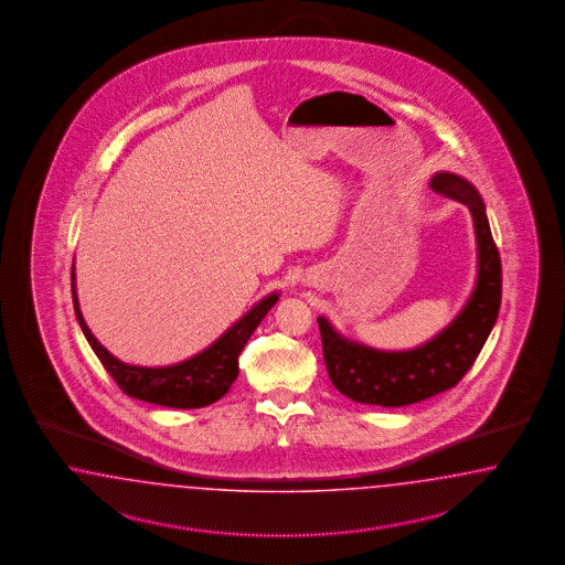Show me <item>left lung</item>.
Wrapping results in <instances>:
<instances>
[{
  "mask_svg": "<svg viewBox=\"0 0 565 565\" xmlns=\"http://www.w3.org/2000/svg\"><path fill=\"white\" fill-rule=\"evenodd\" d=\"M430 186L468 206L477 236V281L456 319L411 350H379L342 335L323 315L317 319L327 373L340 394L371 406L397 408L458 385L495 326L501 305V260L487 209L472 182L437 171Z\"/></svg>",
  "mask_w": 565,
  "mask_h": 565,
  "instance_id": "left-lung-1",
  "label": "left lung"
}]
</instances>
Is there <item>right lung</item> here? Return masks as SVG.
I'll return each instance as SVG.
<instances>
[{"mask_svg":"<svg viewBox=\"0 0 565 565\" xmlns=\"http://www.w3.org/2000/svg\"><path fill=\"white\" fill-rule=\"evenodd\" d=\"M277 300L279 291L263 296L234 326L227 327L215 342L190 359L168 366H140L116 359L93 335L81 312L76 274L72 265V302L76 321L85 333L86 342L93 348L97 359L102 360L105 371L114 376L124 394L168 408H205L227 394L238 376L239 352Z\"/></svg>","mask_w":565,"mask_h":565,"instance_id":"1","label":"right lung"}]
</instances>
